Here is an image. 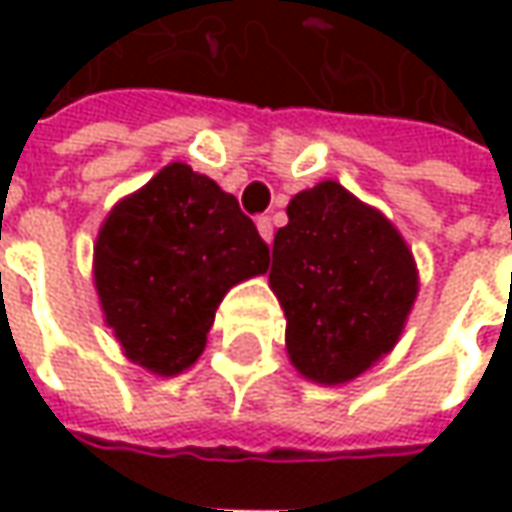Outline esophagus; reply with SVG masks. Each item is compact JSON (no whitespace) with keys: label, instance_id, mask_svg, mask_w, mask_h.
<instances>
[{"label":"esophagus","instance_id":"obj_1","mask_svg":"<svg viewBox=\"0 0 512 512\" xmlns=\"http://www.w3.org/2000/svg\"><path fill=\"white\" fill-rule=\"evenodd\" d=\"M256 227H259V236H262L267 245H270V242H273V222H270V216H259Z\"/></svg>","mask_w":512,"mask_h":512}]
</instances>
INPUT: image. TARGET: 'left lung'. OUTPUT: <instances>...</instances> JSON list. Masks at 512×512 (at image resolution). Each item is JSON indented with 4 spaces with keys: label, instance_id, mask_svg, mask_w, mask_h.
Listing matches in <instances>:
<instances>
[{
    "label": "left lung",
    "instance_id": "1",
    "mask_svg": "<svg viewBox=\"0 0 512 512\" xmlns=\"http://www.w3.org/2000/svg\"><path fill=\"white\" fill-rule=\"evenodd\" d=\"M267 282L285 310L290 364L310 382L344 384L402 339L419 267L382 210L325 179L290 199Z\"/></svg>",
    "mask_w": 512,
    "mask_h": 512
}]
</instances>
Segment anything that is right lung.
I'll return each mask as SVG.
<instances>
[{"mask_svg": "<svg viewBox=\"0 0 512 512\" xmlns=\"http://www.w3.org/2000/svg\"><path fill=\"white\" fill-rule=\"evenodd\" d=\"M267 265V245L236 196L185 162L119 199L93 245L105 325L125 359L153 376L196 362L227 290Z\"/></svg>", "mask_w": 512, "mask_h": 512, "instance_id": "1", "label": "right lung"}]
</instances>
